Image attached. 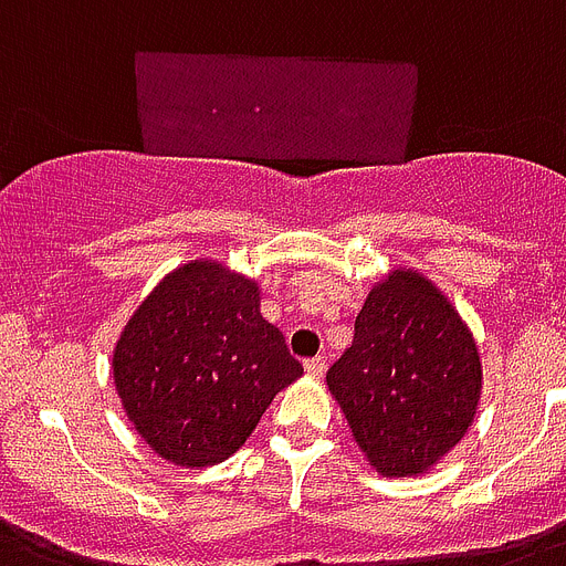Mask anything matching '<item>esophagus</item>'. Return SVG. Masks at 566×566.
I'll list each match as a JSON object with an SVG mask.
<instances>
[{
  "instance_id": "34e87169",
  "label": "esophagus",
  "mask_w": 566,
  "mask_h": 566,
  "mask_svg": "<svg viewBox=\"0 0 566 566\" xmlns=\"http://www.w3.org/2000/svg\"><path fill=\"white\" fill-rule=\"evenodd\" d=\"M305 371L307 377L319 379L325 374V356H313V359H305Z\"/></svg>"
}]
</instances>
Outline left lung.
I'll list each match as a JSON object with an SVG mask.
<instances>
[{
    "instance_id": "left-lung-1",
    "label": "left lung",
    "mask_w": 566,
    "mask_h": 566,
    "mask_svg": "<svg viewBox=\"0 0 566 566\" xmlns=\"http://www.w3.org/2000/svg\"><path fill=\"white\" fill-rule=\"evenodd\" d=\"M481 354L434 284L397 268L371 287L327 388L368 463L386 478L429 472L478 415Z\"/></svg>"
}]
</instances>
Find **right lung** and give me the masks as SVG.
Here are the masks:
<instances>
[{
    "mask_svg": "<svg viewBox=\"0 0 566 566\" xmlns=\"http://www.w3.org/2000/svg\"><path fill=\"white\" fill-rule=\"evenodd\" d=\"M259 305V284L212 259L166 273L137 305L114 345L112 374L151 452L175 467H216L302 377Z\"/></svg>",
    "mask_w": 566,
    "mask_h": 566,
    "instance_id": "right-lung-1",
    "label": "right lung"
}]
</instances>
